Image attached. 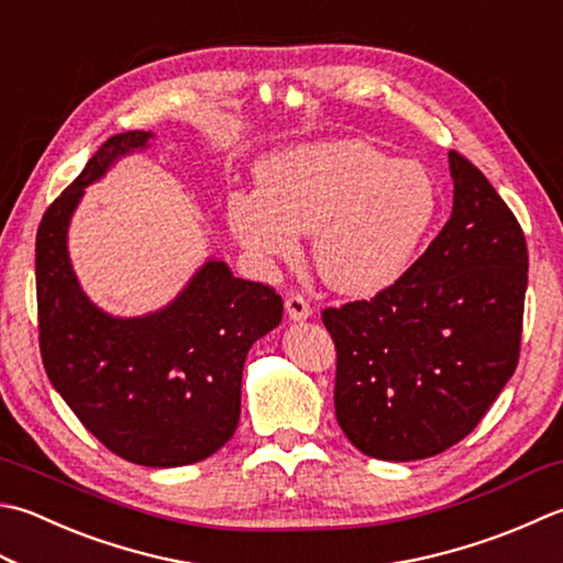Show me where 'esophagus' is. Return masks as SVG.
Listing matches in <instances>:
<instances>
[{"instance_id": "esophagus-1", "label": "esophagus", "mask_w": 563, "mask_h": 563, "mask_svg": "<svg viewBox=\"0 0 563 563\" xmlns=\"http://www.w3.org/2000/svg\"><path fill=\"white\" fill-rule=\"evenodd\" d=\"M285 310H288L290 319H307L312 314V305L307 302L300 292H292L288 295V300H285Z\"/></svg>"}]
</instances>
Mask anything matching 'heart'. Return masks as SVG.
I'll return each instance as SVG.
<instances>
[{
	"label": "heart",
	"mask_w": 563,
	"mask_h": 563,
	"mask_svg": "<svg viewBox=\"0 0 563 563\" xmlns=\"http://www.w3.org/2000/svg\"><path fill=\"white\" fill-rule=\"evenodd\" d=\"M258 192L229 200V224L249 251L292 261L314 234V266L344 295L398 283L434 229L442 192L417 161L368 141L339 139L275 153L256 168Z\"/></svg>",
	"instance_id": "1"
}]
</instances>
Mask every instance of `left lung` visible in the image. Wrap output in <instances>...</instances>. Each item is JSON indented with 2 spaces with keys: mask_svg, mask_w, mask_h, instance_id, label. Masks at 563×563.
I'll return each instance as SVG.
<instances>
[{
  "mask_svg": "<svg viewBox=\"0 0 563 563\" xmlns=\"http://www.w3.org/2000/svg\"><path fill=\"white\" fill-rule=\"evenodd\" d=\"M454 207L402 278L327 307L336 422L363 454L415 461L468 437L517 368L525 231L476 165L449 153Z\"/></svg>",
  "mask_w": 563,
  "mask_h": 563,
  "instance_id": "left-lung-1",
  "label": "left lung"
}]
</instances>
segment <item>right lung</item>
Here are the masks:
<instances>
[{
    "label": "right lung",
    "mask_w": 563,
    "mask_h": 563,
    "mask_svg": "<svg viewBox=\"0 0 563 563\" xmlns=\"http://www.w3.org/2000/svg\"><path fill=\"white\" fill-rule=\"evenodd\" d=\"M148 136L126 131L104 141L43 214L38 346L53 388L87 432L131 464L173 468L217 454L234 437L246 354L280 324L283 297L209 261L156 314L117 319L87 300L65 249L70 214L85 187Z\"/></svg>",
    "instance_id": "1"
}]
</instances>
